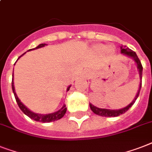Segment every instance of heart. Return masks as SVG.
I'll list each match as a JSON object with an SVG mask.
<instances>
[{"label": "heart", "instance_id": "obj_1", "mask_svg": "<svg viewBox=\"0 0 152 152\" xmlns=\"http://www.w3.org/2000/svg\"><path fill=\"white\" fill-rule=\"evenodd\" d=\"M95 49L97 51L101 53L104 52V51H105V50H107V52H108V54H110V55L112 54L113 51H114V49H113L112 47H108V48H107L105 45H103V44H97V45H96Z\"/></svg>", "mask_w": 152, "mask_h": 152}]
</instances>
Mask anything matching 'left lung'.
<instances>
[{
    "mask_svg": "<svg viewBox=\"0 0 152 152\" xmlns=\"http://www.w3.org/2000/svg\"><path fill=\"white\" fill-rule=\"evenodd\" d=\"M121 52L124 54V55H126L128 56L131 57L132 58H134V60L135 61V62L137 65V68L139 69V73H140V80L142 79V71H143V67L142 65H141V62H140V59L138 58L137 55L134 50H132L131 49H129V48H126V46L121 47ZM140 88H141V83H140V87H139V90H138V92L137 94L136 97L134 98V100L130 103L128 106L125 107V108H122V109H119V110H110V109H105V108H99L95 107L93 104H90V107H91V109L93 111L94 113L98 115H101V116H104V117H115V116H119L120 115L124 114L126 111L129 109L130 107H132V105L135 103L136 100L137 99L138 96H139V94H140Z\"/></svg>",
    "mask_w": 152,
    "mask_h": 152,
    "instance_id": "8db88e82",
    "label": "left lung"
}]
</instances>
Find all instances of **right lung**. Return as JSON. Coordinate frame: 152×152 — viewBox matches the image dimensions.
I'll use <instances>...</instances> for the list:
<instances>
[{
  "mask_svg": "<svg viewBox=\"0 0 152 152\" xmlns=\"http://www.w3.org/2000/svg\"><path fill=\"white\" fill-rule=\"evenodd\" d=\"M45 45H47V44H40V45H38L37 48H33V49H37V48H43V47H44ZM33 49H29V50H33ZM24 54H23V55H24ZM23 55H22L21 56H23ZM20 57H19V58H20ZM12 76H13V75H12ZM12 91H13V93H14L15 97L16 102H17V104H18L19 108H20L21 110L23 111V112L24 113V114L26 115L27 116H29L30 119H33V120L37 121V122H40V123H50V122H54V121L58 120V119H61V118L64 116V115L65 114V112H66V108H65V105L64 104L63 107H62L60 110H58L56 112H54V113H50V114H48V115H41V114H37V113H34V112L29 111V109H28V108H27L26 107V106H25L24 104L20 102V100L18 99V97H17V95H16L15 91L13 80H12ZM69 88L70 87H68L67 91H69Z\"/></svg>",
  "mask_w": 152,
  "mask_h": 152,
  "instance_id": "obj_1",
  "label": "right lung"
}]
</instances>
